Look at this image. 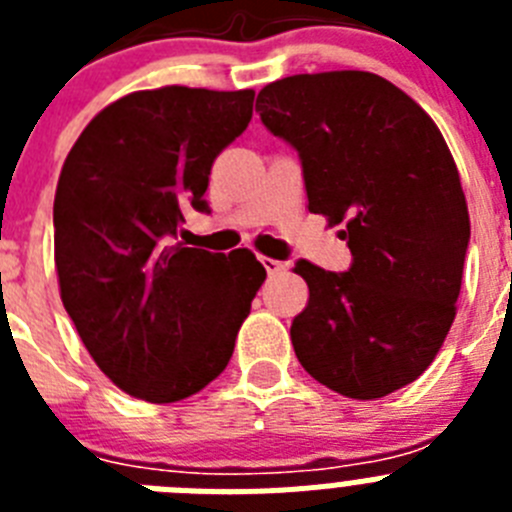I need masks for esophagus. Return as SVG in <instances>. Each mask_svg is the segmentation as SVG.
Returning a JSON list of instances; mask_svg holds the SVG:
<instances>
[{"label": "esophagus", "mask_w": 512, "mask_h": 512, "mask_svg": "<svg viewBox=\"0 0 512 512\" xmlns=\"http://www.w3.org/2000/svg\"><path fill=\"white\" fill-rule=\"evenodd\" d=\"M261 264H264V269L269 271V274H279V271L284 269V261L269 259V256H261Z\"/></svg>", "instance_id": "1"}]
</instances>
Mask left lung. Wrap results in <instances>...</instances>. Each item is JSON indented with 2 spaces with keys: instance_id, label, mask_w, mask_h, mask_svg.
Wrapping results in <instances>:
<instances>
[{
  "instance_id": "8db88e82",
  "label": "left lung",
  "mask_w": 512,
  "mask_h": 512,
  "mask_svg": "<svg viewBox=\"0 0 512 512\" xmlns=\"http://www.w3.org/2000/svg\"><path fill=\"white\" fill-rule=\"evenodd\" d=\"M256 112L302 164L307 210L343 223L351 269L297 261L310 289L292 346L310 377L374 400L415 382L456 315L469 246L459 171L420 104L369 71L297 74Z\"/></svg>"
}]
</instances>
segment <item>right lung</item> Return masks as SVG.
I'll list each match as a JSON object with an SVG mask.
<instances>
[{
  "instance_id": "right-lung-1",
  "label": "right lung",
  "mask_w": 512,
  "mask_h": 512,
  "mask_svg": "<svg viewBox=\"0 0 512 512\" xmlns=\"http://www.w3.org/2000/svg\"><path fill=\"white\" fill-rule=\"evenodd\" d=\"M251 115L253 89H146L104 107L66 156L53 202L63 307L138 400H184L220 377L266 279L248 248L179 243L184 215L207 212L212 161Z\"/></svg>"
}]
</instances>
